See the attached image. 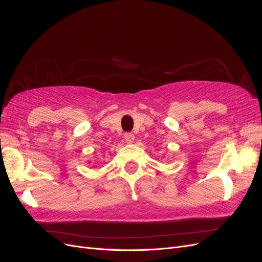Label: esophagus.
<instances>
[{
	"instance_id": "1",
	"label": "esophagus",
	"mask_w": 262,
	"mask_h": 262,
	"mask_svg": "<svg viewBox=\"0 0 262 262\" xmlns=\"http://www.w3.org/2000/svg\"><path fill=\"white\" fill-rule=\"evenodd\" d=\"M125 140L127 144H133L134 140H135V136H134V134L132 133H127L125 134Z\"/></svg>"
}]
</instances>
